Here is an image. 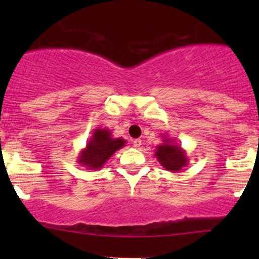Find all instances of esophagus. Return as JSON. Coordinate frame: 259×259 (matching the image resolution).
<instances>
[{
    "label": "esophagus",
    "mask_w": 259,
    "mask_h": 259,
    "mask_svg": "<svg viewBox=\"0 0 259 259\" xmlns=\"http://www.w3.org/2000/svg\"><path fill=\"white\" fill-rule=\"evenodd\" d=\"M141 145H143V141H141V139H134L133 140V146L134 147H140Z\"/></svg>",
    "instance_id": "34e87169"
}]
</instances>
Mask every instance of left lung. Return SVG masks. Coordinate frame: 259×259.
<instances>
[{"label":"left lung","instance_id":"1","mask_svg":"<svg viewBox=\"0 0 259 259\" xmlns=\"http://www.w3.org/2000/svg\"><path fill=\"white\" fill-rule=\"evenodd\" d=\"M161 137L162 144L154 150V157L166 171L180 172L189 164L186 151L165 134Z\"/></svg>","mask_w":259,"mask_h":259}]
</instances>
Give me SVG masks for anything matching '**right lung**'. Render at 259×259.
<instances>
[{"instance_id":"add662e5","label":"right lung","mask_w":259,"mask_h":259,"mask_svg":"<svg viewBox=\"0 0 259 259\" xmlns=\"http://www.w3.org/2000/svg\"><path fill=\"white\" fill-rule=\"evenodd\" d=\"M122 138H113L108 128H95L87 141L86 147L80 151L77 162L88 169H99L104 166L116 151L125 146Z\"/></svg>"}]
</instances>
